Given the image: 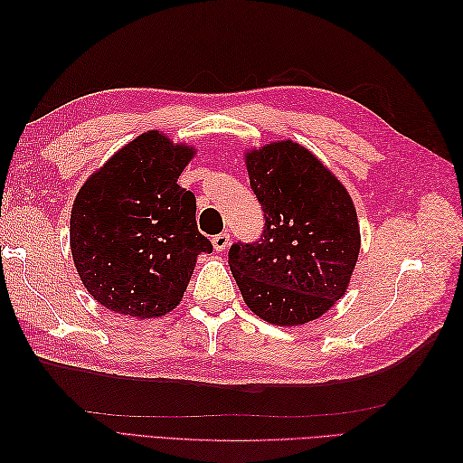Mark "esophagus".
Instances as JSON below:
<instances>
[{
    "label": "esophagus",
    "mask_w": 463,
    "mask_h": 463,
    "mask_svg": "<svg viewBox=\"0 0 463 463\" xmlns=\"http://www.w3.org/2000/svg\"><path fill=\"white\" fill-rule=\"evenodd\" d=\"M213 245H214V250L228 249V245H230V233L228 232H222V233L214 235L213 237Z\"/></svg>",
    "instance_id": "esophagus-1"
}]
</instances>
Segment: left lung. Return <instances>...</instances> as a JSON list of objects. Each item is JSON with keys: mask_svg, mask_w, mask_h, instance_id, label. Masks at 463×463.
<instances>
[{"mask_svg": "<svg viewBox=\"0 0 463 463\" xmlns=\"http://www.w3.org/2000/svg\"><path fill=\"white\" fill-rule=\"evenodd\" d=\"M264 213L259 241L233 243L232 274L247 307L279 326H301L344 298L361 235L352 197L311 150L278 141L245 154Z\"/></svg>", "mask_w": 463, "mask_h": 463, "instance_id": "1", "label": "left lung"}]
</instances>
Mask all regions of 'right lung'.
Wrapping results in <instances>:
<instances>
[{
  "mask_svg": "<svg viewBox=\"0 0 463 463\" xmlns=\"http://www.w3.org/2000/svg\"><path fill=\"white\" fill-rule=\"evenodd\" d=\"M146 131L119 148L77 193L71 253L82 286L106 309L137 318L174 311L201 253L194 194L177 179L194 156Z\"/></svg>",
  "mask_w": 463,
  "mask_h": 463,
  "instance_id": "add662e5",
  "label": "right lung"
}]
</instances>
